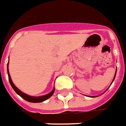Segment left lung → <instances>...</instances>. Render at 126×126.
I'll list each match as a JSON object with an SVG mask.
<instances>
[{"label":"left lung","mask_w":126,"mask_h":126,"mask_svg":"<svg viewBox=\"0 0 126 126\" xmlns=\"http://www.w3.org/2000/svg\"><path fill=\"white\" fill-rule=\"evenodd\" d=\"M116 73H117V70H116V72H115V75H114V78H113V80H112V83L113 82V81H114V78H115V76H116ZM112 83H111V84H112Z\"/></svg>","instance_id":"obj_1"}]
</instances>
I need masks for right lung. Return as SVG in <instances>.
Returning <instances> with one entry per match:
<instances>
[{
  "label": "right lung",
  "mask_w": 126,
  "mask_h": 126,
  "mask_svg": "<svg viewBox=\"0 0 126 126\" xmlns=\"http://www.w3.org/2000/svg\"><path fill=\"white\" fill-rule=\"evenodd\" d=\"M8 65H9V62L7 63V74H8V77H9V83L12 86V87L13 88V89L14 90L16 93L20 95L22 98H23L25 100L27 101H29V102H32V103H38V102H42V101H45L47 99H48V98H50L51 97L53 94L55 92V88L53 89V91L49 93L48 94H45V95H43V96H40V97H33V96H30V95H28V94H25L24 93H22V91H20L19 89H18L15 85L14 84L13 81H12V79H11V76L9 75V69H8Z\"/></svg>",
  "instance_id": "right-lung-1"
}]
</instances>
